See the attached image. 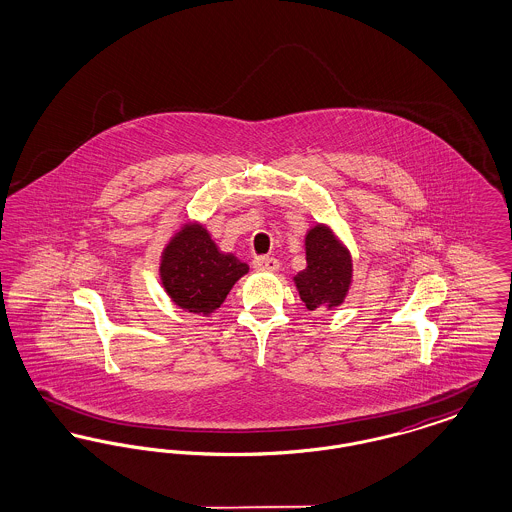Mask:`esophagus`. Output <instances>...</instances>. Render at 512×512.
<instances>
[{
	"label": "esophagus",
	"mask_w": 512,
	"mask_h": 512,
	"mask_svg": "<svg viewBox=\"0 0 512 512\" xmlns=\"http://www.w3.org/2000/svg\"><path fill=\"white\" fill-rule=\"evenodd\" d=\"M253 268L259 272H276L280 268V263L274 257H255Z\"/></svg>",
	"instance_id": "esophagus-1"
}]
</instances>
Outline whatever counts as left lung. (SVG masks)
I'll return each instance as SVG.
<instances>
[{
  "mask_svg": "<svg viewBox=\"0 0 512 512\" xmlns=\"http://www.w3.org/2000/svg\"><path fill=\"white\" fill-rule=\"evenodd\" d=\"M307 268L293 280L309 311L332 309L343 303L351 286V255L330 228L318 224L305 238Z\"/></svg>",
  "mask_w": 512,
  "mask_h": 512,
  "instance_id": "8db88e82",
  "label": "left lung"
}]
</instances>
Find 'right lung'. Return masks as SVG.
<instances>
[{
  "label": "right lung",
  "instance_id": "1",
  "mask_svg": "<svg viewBox=\"0 0 512 512\" xmlns=\"http://www.w3.org/2000/svg\"><path fill=\"white\" fill-rule=\"evenodd\" d=\"M161 280L172 301L197 315L219 309L232 286L249 267L232 253H222L201 224H186L167 245Z\"/></svg>",
  "mask_w": 512,
  "mask_h": 512
}]
</instances>
